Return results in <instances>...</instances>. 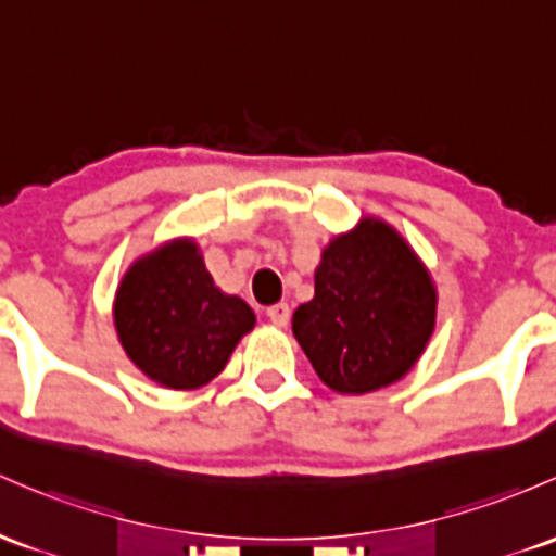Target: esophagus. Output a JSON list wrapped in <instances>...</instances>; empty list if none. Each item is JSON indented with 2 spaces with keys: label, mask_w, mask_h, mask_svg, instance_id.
<instances>
[{
  "label": "esophagus",
  "mask_w": 556,
  "mask_h": 556,
  "mask_svg": "<svg viewBox=\"0 0 556 556\" xmlns=\"http://www.w3.org/2000/svg\"><path fill=\"white\" fill-rule=\"evenodd\" d=\"M266 316H268V321H271V325L288 327L290 306H288V303H274V306L266 308Z\"/></svg>",
  "instance_id": "34e87169"
}]
</instances>
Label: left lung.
I'll use <instances>...</instances> for the list:
<instances>
[{
  "label": "left lung",
  "instance_id": "left-lung-1",
  "mask_svg": "<svg viewBox=\"0 0 556 556\" xmlns=\"http://www.w3.org/2000/svg\"><path fill=\"white\" fill-rule=\"evenodd\" d=\"M435 308L430 271L404 237L380 218H362L321 253L314 298L292 314V334L327 388L362 395L417 364Z\"/></svg>",
  "mask_w": 556,
  "mask_h": 556
}]
</instances>
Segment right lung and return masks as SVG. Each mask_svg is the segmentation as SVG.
<instances>
[{"label": "right lung", "instance_id": "add662e5", "mask_svg": "<svg viewBox=\"0 0 556 556\" xmlns=\"http://www.w3.org/2000/svg\"><path fill=\"white\" fill-rule=\"evenodd\" d=\"M113 319L126 356L157 386L174 390L211 382L255 325L242 298L213 285L192 240L142 255L121 279Z\"/></svg>", "mask_w": 556, "mask_h": 556}]
</instances>
